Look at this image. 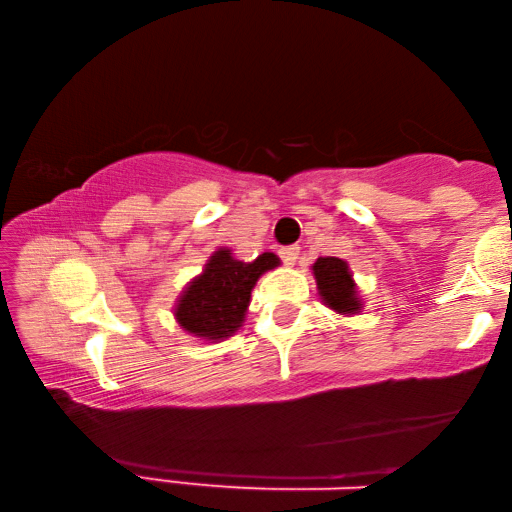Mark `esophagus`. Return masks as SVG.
Returning <instances> with one entry per match:
<instances>
[{
	"label": "esophagus",
	"instance_id": "obj_1",
	"mask_svg": "<svg viewBox=\"0 0 512 512\" xmlns=\"http://www.w3.org/2000/svg\"><path fill=\"white\" fill-rule=\"evenodd\" d=\"M280 257H282V262L287 264V266H293L298 262V257H300V248L298 246H287V248H282L280 250Z\"/></svg>",
	"mask_w": 512,
	"mask_h": 512
}]
</instances>
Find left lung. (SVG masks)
<instances>
[{"label":"left lung","instance_id":"8db88e82","mask_svg":"<svg viewBox=\"0 0 512 512\" xmlns=\"http://www.w3.org/2000/svg\"><path fill=\"white\" fill-rule=\"evenodd\" d=\"M318 296L323 305L336 311L339 316L361 314L363 300L359 296V287L354 282L352 271L345 259L339 257H318L311 264Z\"/></svg>","mask_w":512,"mask_h":512}]
</instances>
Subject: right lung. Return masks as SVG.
<instances>
[{"label":"right lung","instance_id":"add662e5","mask_svg":"<svg viewBox=\"0 0 512 512\" xmlns=\"http://www.w3.org/2000/svg\"><path fill=\"white\" fill-rule=\"evenodd\" d=\"M280 266L275 253H262L253 262L232 255L230 248L214 250L207 264L173 305V318L183 332L198 341L219 343L241 329L259 277Z\"/></svg>","mask_w":512,"mask_h":512}]
</instances>
